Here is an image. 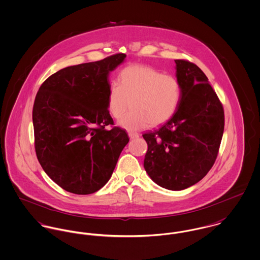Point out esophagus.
I'll return each mask as SVG.
<instances>
[{
	"label": "esophagus",
	"mask_w": 260,
	"mask_h": 260,
	"mask_svg": "<svg viewBox=\"0 0 260 260\" xmlns=\"http://www.w3.org/2000/svg\"><path fill=\"white\" fill-rule=\"evenodd\" d=\"M128 137L131 140H135V139H138L140 137V135L137 133H128Z\"/></svg>",
	"instance_id": "34e87169"
}]
</instances>
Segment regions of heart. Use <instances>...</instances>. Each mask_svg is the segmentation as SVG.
<instances>
[{
    "instance_id": "obj_1",
    "label": "heart",
    "mask_w": 260,
    "mask_h": 260,
    "mask_svg": "<svg viewBox=\"0 0 260 260\" xmlns=\"http://www.w3.org/2000/svg\"><path fill=\"white\" fill-rule=\"evenodd\" d=\"M181 86L174 76L162 74L153 67L131 65L121 70L120 83L112 82L107 108L113 118L120 119L129 104L132 110L119 121L127 131L159 125L170 120L181 101Z\"/></svg>"
}]
</instances>
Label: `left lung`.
<instances>
[{
    "mask_svg": "<svg viewBox=\"0 0 260 260\" xmlns=\"http://www.w3.org/2000/svg\"><path fill=\"white\" fill-rule=\"evenodd\" d=\"M181 101L173 117L142 135L148 145L143 166L160 187L180 191L203 179L218 156L224 116L220 100L200 68L175 60Z\"/></svg>",
    "mask_w": 260,
    "mask_h": 260,
    "instance_id": "obj_1",
    "label": "left lung"
}]
</instances>
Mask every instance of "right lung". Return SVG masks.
<instances>
[{"mask_svg":"<svg viewBox=\"0 0 260 260\" xmlns=\"http://www.w3.org/2000/svg\"><path fill=\"white\" fill-rule=\"evenodd\" d=\"M126 57L63 68L42 83L32 122L35 147L44 172L62 189L77 195L97 192L110 180L120 152L128 142L115 126L108 108L109 74Z\"/></svg>","mask_w":260,"mask_h":260,"instance_id":"right-lung-1","label":"right lung"}]
</instances>
